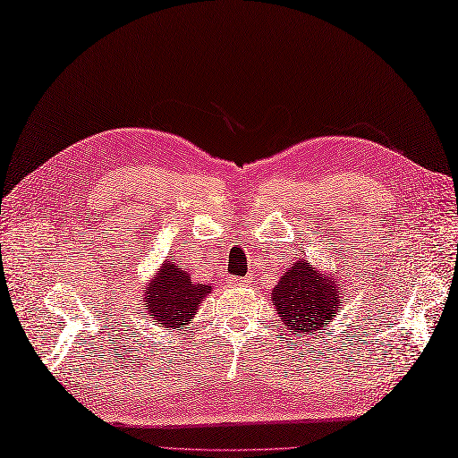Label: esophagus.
Masks as SVG:
<instances>
[{
  "mask_svg": "<svg viewBox=\"0 0 458 458\" xmlns=\"http://www.w3.org/2000/svg\"><path fill=\"white\" fill-rule=\"evenodd\" d=\"M227 284L229 285H233V287H237V285H247L249 284V277H227Z\"/></svg>",
  "mask_w": 458,
  "mask_h": 458,
  "instance_id": "esophagus-1",
  "label": "esophagus"
}]
</instances>
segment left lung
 <instances>
[{
	"label": "left lung",
	"mask_w": 458,
	"mask_h": 458,
	"mask_svg": "<svg viewBox=\"0 0 458 458\" xmlns=\"http://www.w3.org/2000/svg\"><path fill=\"white\" fill-rule=\"evenodd\" d=\"M340 295L342 289L334 284V277L318 274L307 260L301 259L274 287L272 301L289 332L303 338V334L310 330L328 327L340 310Z\"/></svg>",
	"instance_id": "left-lung-1"
}]
</instances>
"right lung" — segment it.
Masks as SVG:
<instances>
[{
	"mask_svg": "<svg viewBox=\"0 0 458 458\" xmlns=\"http://www.w3.org/2000/svg\"><path fill=\"white\" fill-rule=\"evenodd\" d=\"M209 293V285L194 284L182 267L173 262L161 266L159 276L145 289V307L151 318L165 328H182L198 310L199 301Z\"/></svg>",
	"mask_w": 458,
	"mask_h": 458,
	"instance_id": "right-lung-1",
	"label": "right lung"
}]
</instances>
